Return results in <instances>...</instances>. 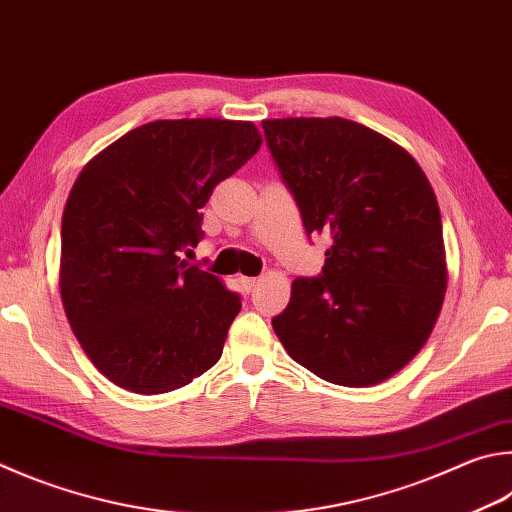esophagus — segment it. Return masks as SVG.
Returning <instances> with one entry per match:
<instances>
[{
  "instance_id": "esophagus-1",
  "label": "esophagus",
  "mask_w": 512,
  "mask_h": 512,
  "mask_svg": "<svg viewBox=\"0 0 512 512\" xmlns=\"http://www.w3.org/2000/svg\"><path fill=\"white\" fill-rule=\"evenodd\" d=\"M239 282H241V286H244L246 288V291L250 293V291H253V288L257 286V277H239Z\"/></svg>"
}]
</instances>
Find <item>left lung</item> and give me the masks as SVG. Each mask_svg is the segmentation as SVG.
I'll return each mask as SVG.
<instances>
[{
  "label": "left lung",
  "instance_id": "obj_1",
  "mask_svg": "<svg viewBox=\"0 0 512 512\" xmlns=\"http://www.w3.org/2000/svg\"><path fill=\"white\" fill-rule=\"evenodd\" d=\"M264 136L306 235H329L320 277H297L273 329L329 383L392 378L430 338L448 266L434 190L412 154L347 118H273Z\"/></svg>",
  "mask_w": 512,
  "mask_h": 512
}]
</instances>
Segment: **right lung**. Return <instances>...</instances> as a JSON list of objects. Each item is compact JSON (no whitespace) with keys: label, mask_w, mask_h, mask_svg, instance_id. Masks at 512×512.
<instances>
[{"label":"right lung","mask_w":512,"mask_h":512,"mask_svg":"<svg viewBox=\"0 0 512 512\" xmlns=\"http://www.w3.org/2000/svg\"><path fill=\"white\" fill-rule=\"evenodd\" d=\"M259 145L250 120H154L82 167L62 215L60 295L114 385L165 394L221 358L241 300L181 253L199 244L215 185Z\"/></svg>","instance_id":"right-lung-1"}]
</instances>
